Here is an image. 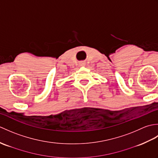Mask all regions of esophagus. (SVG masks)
<instances>
[{
    "instance_id": "34e87169",
    "label": "esophagus",
    "mask_w": 158,
    "mask_h": 158,
    "mask_svg": "<svg viewBox=\"0 0 158 158\" xmlns=\"http://www.w3.org/2000/svg\"><path fill=\"white\" fill-rule=\"evenodd\" d=\"M85 65V63L83 62H81L79 63V66H84Z\"/></svg>"
}]
</instances>
